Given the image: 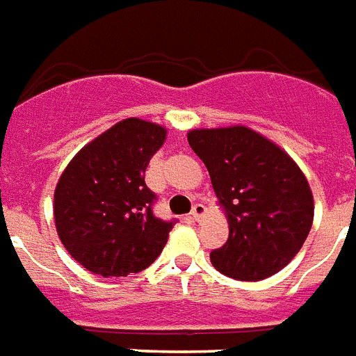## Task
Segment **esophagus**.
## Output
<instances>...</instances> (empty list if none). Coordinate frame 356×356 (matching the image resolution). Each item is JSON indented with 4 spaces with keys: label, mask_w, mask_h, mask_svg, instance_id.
Returning a JSON list of instances; mask_svg holds the SVG:
<instances>
[{
    "label": "esophagus",
    "mask_w": 356,
    "mask_h": 356,
    "mask_svg": "<svg viewBox=\"0 0 356 356\" xmlns=\"http://www.w3.org/2000/svg\"><path fill=\"white\" fill-rule=\"evenodd\" d=\"M190 214H192V218H194V220H200L203 214H205V205H203V203H196V205L192 207V213Z\"/></svg>",
    "instance_id": "esophagus-1"
}]
</instances>
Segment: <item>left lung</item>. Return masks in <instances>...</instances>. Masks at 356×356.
<instances>
[{"label":"left lung","instance_id":"8db88e82","mask_svg":"<svg viewBox=\"0 0 356 356\" xmlns=\"http://www.w3.org/2000/svg\"><path fill=\"white\" fill-rule=\"evenodd\" d=\"M190 147L211 175L229 237L211 252L222 275L243 282L265 280L302 248L314 196L297 162L275 142L248 127L194 129Z\"/></svg>","mask_w":356,"mask_h":356}]
</instances>
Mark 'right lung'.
Returning <instances> with one entry per match:
<instances>
[{
    "mask_svg": "<svg viewBox=\"0 0 356 356\" xmlns=\"http://www.w3.org/2000/svg\"><path fill=\"white\" fill-rule=\"evenodd\" d=\"M166 129L151 121H119L81 147L54 192L61 243L81 267L104 278L147 268L166 246L173 222L153 214L145 184L149 160Z\"/></svg>",
    "mask_w": 356,
    "mask_h": 356,
    "instance_id": "right-lung-1",
    "label": "right lung"
}]
</instances>
